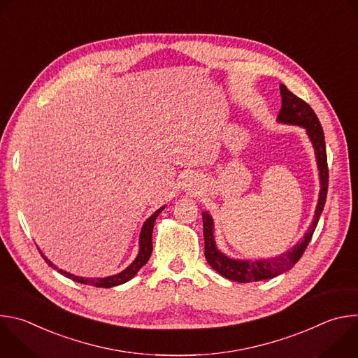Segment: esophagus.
<instances>
[{
  "instance_id": "34e87169",
  "label": "esophagus",
  "mask_w": 358,
  "mask_h": 358,
  "mask_svg": "<svg viewBox=\"0 0 358 358\" xmlns=\"http://www.w3.org/2000/svg\"><path fill=\"white\" fill-rule=\"evenodd\" d=\"M194 185H195L194 177H192V176H188V177H187V181H185V184H184V187H185L187 189H192Z\"/></svg>"
}]
</instances>
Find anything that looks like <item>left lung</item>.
Segmentation results:
<instances>
[{"mask_svg":"<svg viewBox=\"0 0 358 358\" xmlns=\"http://www.w3.org/2000/svg\"><path fill=\"white\" fill-rule=\"evenodd\" d=\"M280 96H282V108L278 115V123L299 126L306 130L313 148H315V157L319 170V180H320V191L317 206L315 210L313 221L303 238L287 252L279 255L275 258L268 259H258V261H249V259H235L228 257L221 249H218L215 242V227L214 220L208 214V211H202V222H203V241H206V259L210 266L217 271L221 276L239 282H258L276 278L278 275L292 269L296 262L301 258L304 249L308 248L313 232L317 227L320 215L323 213L326 195H327V185H329V170H327V156H326V143H324V133L322 124L313 112V109L306 103L304 100L293 94L283 83H280Z\"/></svg>","mask_w":358,"mask_h":358,"instance_id":"1","label":"left lung"}]
</instances>
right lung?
I'll use <instances>...</instances> for the list:
<instances>
[{"instance_id": "right-lung-1", "label": "right lung", "mask_w": 358, "mask_h": 358, "mask_svg": "<svg viewBox=\"0 0 358 358\" xmlns=\"http://www.w3.org/2000/svg\"><path fill=\"white\" fill-rule=\"evenodd\" d=\"M166 208V206L160 207L155 214L150 215L145 222L143 224L141 227V231H140V236H138V253L137 257L134 258V261L126 268L123 269L122 272L116 273V275H112V276H106V278H82V276H76V275H72L66 271H62V269H58L57 265H54L52 262H50L45 255L41 252L39 249V253L41 257L45 259V262L50 266L54 268L55 271H58L61 275L78 282V283H83V285H90V286H96V287H113V286H119V285H123L126 282H129L130 279H133L137 272L147 264V261L150 259V255H151V250H152V243H151V235H152V228H155V222H156V218L160 215V213Z\"/></svg>"}]
</instances>
